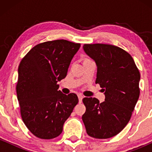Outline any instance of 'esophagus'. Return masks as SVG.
Masks as SVG:
<instances>
[{"label": "esophagus", "mask_w": 152, "mask_h": 152, "mask_svg": "<svg viewBox=\"0 0 152 152\" xmlns=\"http://www.w3.org/2000/svg\"><path fill=\"white\" fill-rule=\"evenodd\" d=\"M78 100H79V103H81L82 99L83 98V95H82L81 94H78Z\"/></svg>", "instance_id": "34e87169"}]
</instances>
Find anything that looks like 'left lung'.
<instances>
[{
  "label": "left lung",
  "instance_id": "left-lung-1",
  "mask_svg": "<svg viewBox=\"0 0 152 152\" xmlns=\"http://www.w3.org/2000/svg\"><path fill=\"white\" fill-rule=\"evenodd\" d=\"M83 48L96 64V83L104 91L105 101L83 98L86 112L82 120L90 137L109 139L129 121L140 94V73L132 56L119 47L94 43Z\"/></svg>",
  "mask_w": 152,
  "mask_h": 152
}]
</instances>
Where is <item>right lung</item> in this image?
I'll list each match as a JSON object with an SVG mask.
<instances>
[{
    "label": "right lung",
    "mask_w": 152,
    "mask_h": 152,
    "mask_svg": "<svg viewBox=\"0 0 152 152\" xmlns=\"http://www.w3.org/2000/svg\"><path fill=\"white\" fill-rule=\"evenodd\" d=\"M80 46L64 39L39 43L19 64L16 92L20 115L26 127L39 139L58 137L78 104L77 95L63 94L57 83L66 76Z\"/></svg>",
    "instance_id": "1"
}]
</instances>
